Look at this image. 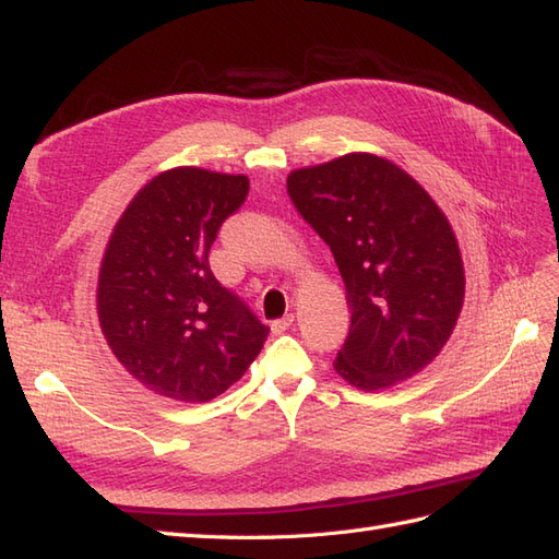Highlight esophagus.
<instances>
[{"instance_id":"esophagus-1","label":"esophagus","mask_w":559,"mask_h":559,"mask_svg":"<svg viewBox=\"0 0 559 559\" xmlns=\"http://www.w3.org/2000/svg\"><path fill=\"white\" fill-rule=\"evenodd\" d=\"M293 323H295V317H293V313H285L283 319H278V321L271 323V331H274L276 335H281V333L288 331V328H290Z\"/></svg>"}]
</instances>
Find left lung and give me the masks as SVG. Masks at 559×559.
<instances>
[{
  "label": "left lung",
  "mask_w": 559,
  "mask_h": 559,
  "mask_svg": "<svg viewBox=\"0 0 559 559\" xmlns=\"http://www.w3.org/2000/svg\"><path fill=\"white\" fill-rule=\"evenodd\" d=\"M288 195L347 288L352 325L337 376L378 392L420 373L449 342L465 297L447 214L402 167L370 153L290 171Z\"/></svg>",
  "instance_id": "1"
}]
</instances>
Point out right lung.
Returning <instances> with one entry per match:
<instances>
[{
  "label": "right lung",
  "instance_id": "obj_1",
  "mask_svg": "<svg viewBox=\"0 0 559 559\" xmlns=\"http://www.w3.org/2000/svg\"><path fill=\"white\" fill-rule=\"evenodd\" d=\"M248 191L242 175L167 169L134 195L106 246L96 288L104 337L127 373L171 402L226 392L269 335L207 262Z\"/></svg>",
  "mask_w": 559,
  "mask_h": 559
}]
</instances>
